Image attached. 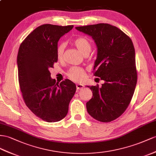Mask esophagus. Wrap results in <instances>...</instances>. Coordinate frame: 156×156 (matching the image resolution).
<instances>
[{
	"instance_id": "34e87169",
	"label": "esophagus",
	"mask_w": 156,
	"mask_h": 156,
	"mask_svg": "<svg viewBox=\"0 0 156 156\" xmlns=\"http://www.w3.org/2000/svg\"><path fill=\"white\" fill-rule=\"evenodd\" d=\"M76 89L77 90H81V89H82L83 87V84H81V83H78V84H76Z\"/></svg>"
}]
</instances>
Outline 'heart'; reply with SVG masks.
I'll list each match as a JSON object with an SVG mask.
<instances>
[{"mask_svg": "<svg viewBox=\"0 0 156 156\" xmlns=\"http://www.w3.org/2000/svg\"><path fill=\"white\" fill-rule=\"evenodd\" d=\"M74 45L86 55H88L91 49V44L87 38L84 37H78L74 39ZM65 49V43H59L57 47V57L58 59L61 60L63 57L64 51ZM67 76L71 80L76 82L82 81L85 78V70L81 67L72 66L66 73Z\"/></svg>", "mask_w": 156, "mask_h": 156, "instance_id": "1", "label": "heart"}]
</instances>
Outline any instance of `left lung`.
Segmentation results:
<instances>
[{"label": "left lung", "instance_id": "left-lung-1", "mask_svg": "<svg viewBox=\"0 0 156 156\" xmlns=\"http://www.w3.org/2000/svg\"><path fill=\"white\" fill-rule=\"evenodd\" d=\"M92 37L98 47L94 75L105 83L87 86L93 96L86 103L88 113L97 121L109 122L125 112L137 83L135 50L131 39L108 23L76 27Z\"/></svg>", "mask_w": 156, "mask_h": 156}]
</instances>
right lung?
<instances>
[{
  "label": "right lung",
  "instance_id": "obj_1",
  "mask_svg": "<svg viewBox=\"0 0 156 156\" xmlns=\"http://www.w3.org/2000/svg\"><path fill=\"white\" fill-rule=\"evenodd\" d=\"M73 27L40 26L27 35L18 50V82L23 101L35 116L46 122H57L66 117L76 90L70 80L56 82L49 72L58 61L60 37Z\"/></svg>",
  "mask_w": 156,
  "mask_h": 156
}]
</instances>
